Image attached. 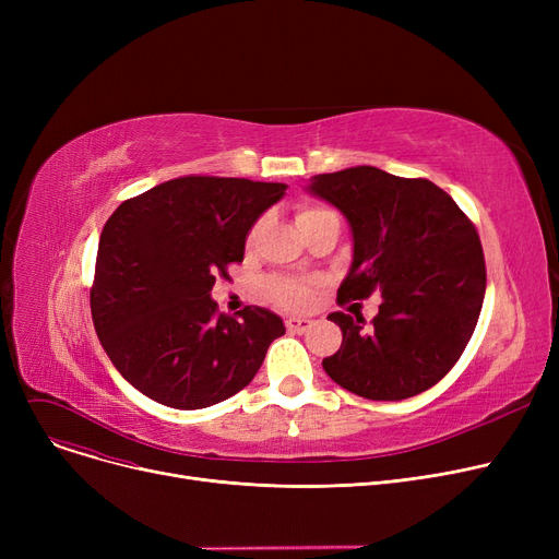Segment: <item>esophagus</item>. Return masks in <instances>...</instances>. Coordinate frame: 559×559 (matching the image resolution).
I'll return each mask as SVG.
<instances>
[{"instance_id": "1", "label": "esophagus", "mask_w": 559, "mask_h": 559, "mask_svg": "<svg viewBox=\"0 0 559 559\" xmlns=\"http://www.w3.org/2000/svg\"><path fill=\"white\" fill-rule=\"evenodd\" d=\"M312 326V321L308 317H287L285 319V329L289 333H306Z\"/></svg>"}]
</instances>
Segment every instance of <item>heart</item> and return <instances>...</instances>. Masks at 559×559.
Returning a JSON list of instances; mask_svg holds the SVG:
<instances>
[{
    "mask_svg": "<svg viewBox=\"0 0 559 559\" xmlns=\"http://www.w3.org/2000/svg\"><path fill=\"white\" fill-rule=\"evenodd\" d=\"M326 222H340L337 213L329 209L326 203L304 201L297 205V224L301 233H308L314 226L326 224ZM260 230H262V222H255L247 235V247L255 245ZM312 292L314 289L310 281L295 278V276H272L267 283H264V295H267V299L287 310L308 308L312 301Z\"/></svg>",
    "mask_w": 559,
    "mask_h": 559,
    "instance_id": "heart-1",
    "label": "heart"
}]
</instances>
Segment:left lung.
Instances as JSON below:
<instances>
[{
    "instance_id": "obj_1",
    "label": "left lung",
    "mask_w": 559,
    "mask_h": 559,
    "mask_svg": "<svg viewBox=\"0 0 559 559\" xmlns=\"http://www.w3.org/2000/svg\"><path fill=\"white\" fill-rule=\"evenodd\" d=\"M308 190L344 213L354 262L337 304L380 295L378 314L331 312L342 329L324 358L335 383L371 401H401L437 385L472 340L485 299L478 230L428 179H403L371 165L317 174Z\"/></svg>"
}]
</instances>
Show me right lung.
<instances>
[{
    "mask_svg": "<svg viewBox=\"0 0 559 559\" xmlns=\"http://www.w3.org/2000/svg\"><path fill=\"white\" fill-rule=\"evenodd\" d=\"M285 183L181 176L122 201L104 224L91 310L97 337L129 383L167 407H209L247 388L283 319L217 310L211 289L242 262L255 219Z\"/></svg>",
    "mask_w": 559,
    "mask_h": 559,
    "instance_id": "obj_1",
    "label": "right lung"
}]
</instances>
